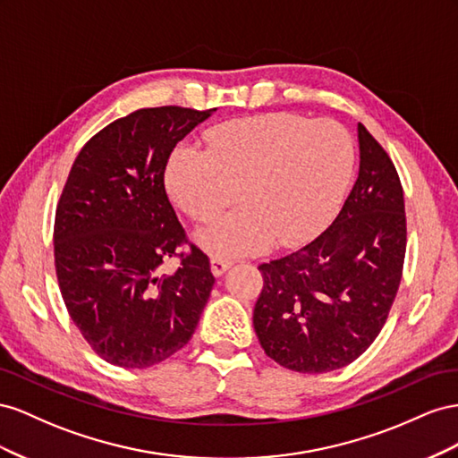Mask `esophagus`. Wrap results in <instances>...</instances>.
Segmentation results:
<instances>
[{"label":"esophagus","instance_id":"obj_1","mask_svg":"<svg viewBox=\"0 0 458 458\" xmlns=\"http://www.w3.org/2000/svg\"><path fill=\"white\" fill-rule=\"evenodd\" d=\"M230 267H232V260H225L218 257L211 259V272L215 274V276H222V274H225Z\"/></svg>","mask_w":458,"mask_h":458}]
</instances>
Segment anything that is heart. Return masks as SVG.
I'll use <instances>...</instances> for the list:
<instances>
[{
	"instance_id": "b5f03b06",
	"label": "heart",
	"mask_w": 458,
	"mask_h": 458,
	"mask_svg": "<svg viewBox=\"0 0 458 458\" xmlns=\"http://www.w3.org/2000/svg\"><path fill=\"white\" fill-rule=\"evenodd\" d=\"M208 151L180 146L166 186L193 220H213L195 240L218 259L259 253L309 240L342 199L352 168V143L330 119L274 113L232 121L207 136Z\"/></svg>"
}]
</instances>
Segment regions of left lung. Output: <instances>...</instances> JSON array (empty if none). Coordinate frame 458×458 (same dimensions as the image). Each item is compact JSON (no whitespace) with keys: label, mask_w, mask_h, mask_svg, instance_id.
<instances>
[{"label":"left lung","mask_w":458,"mask_h":458,"mask_svg":"<svg viewBox=\"0 0 458 458\" xmlns=\"http://www.w3.org/2000/svg\"><path fill=\"white\" fill-rule=\"evenodd\" d=\"M359 176L317 240L260 265L253 326L265 352L301 374L347 367L367 351L399 290L407 220L394 163L360 123Z\"/></svg>","instance_id":"8db88e82"}]
</instances>
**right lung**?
<instances>
[{"label":"right lung","mask_w":458,"mask_h":458,"mask_svg":"<svg viewBox=\"0 0 458 458\" xmlns=\"http://www.w3.org/2000/svg\"><path fill=\"white\" fill-rule=\"evenodd\" d=\"M216 109L130 113L78 153L55 213V270L76 328L114 367L149 369L184 347L215 285L198 247L174 274L161 265L186 242L165 188L168 157Z\"/></svg>","instance_id":"right-lung-1"}]
</instances>
